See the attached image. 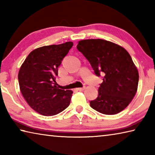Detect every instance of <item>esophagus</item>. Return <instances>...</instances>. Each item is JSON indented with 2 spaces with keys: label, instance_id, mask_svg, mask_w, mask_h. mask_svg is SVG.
Returning a JSON list of instances; mask_svg holds the SVG:
<instances>
[{
  "label": "esophagus",
  "instance_id": "esophagus-1",
  "mask_svg": "<svg viewBox=\"0 0 155 155\" xmlns=\"http://www.w3.org/2000/svg\"><path fill=\"white\" fill-rule=\"evenodd\" d=\"M85 87H79V88H77V90L78 91H83L84 90H85Z\"/></svg>",
  "mask_w": 155,
  "mask_h": 155
}]
</instances>
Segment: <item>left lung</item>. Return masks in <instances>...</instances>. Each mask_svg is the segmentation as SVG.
I'll list each match as a JSON object with an SVG mask.
<instances>
[{"label":"left lung","instance_id":"obj_1","mask_svg":"<svg viewBox=\"0 0 155 155\" xmlns=\"http://www.w3.org/2000/svg\"><path fill=\"white\" fill-rule=\"evenodd\" d=\"M78 51L90 62L97 77L103 75L92 109L105 115L124 110L137 90L139 73L129 53L122 46L101 39L81 40Z\"/></svg>","mask_w":155,"mask_h":155}]
</instances>
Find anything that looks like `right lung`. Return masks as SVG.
Returning a JSON list of instances; mask_svg holds the SVG:
<instances>
[{"label":"right lung","instance_id":"1","mask_svg":"<svg viewBox=\"0 0 155 155\" xmlns=\"http://www.w3.org/2000/svg\"><path fill=\"white\" fill-rule=\"evenodd\" d=\"M73 46L68 41L31 52L18 73L20 89L31 108L45 116L59 114L70 105L72 91L59 89L58 68Z\"/></svg>","mask_w":155,"mask_h":155}]
</instances>
